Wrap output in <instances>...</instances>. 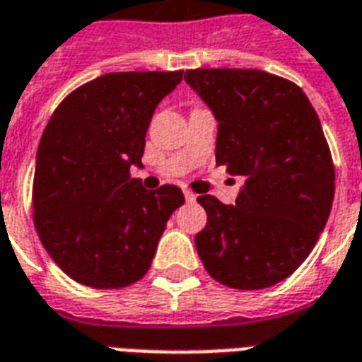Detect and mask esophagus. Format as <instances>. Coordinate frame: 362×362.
Listing matches in <instances>:
<instances>
[{
  "label": "esophagus",
  "mask_w": 362,
  "mask_h": 362,
  "mask_svg": "<svg viewBox=\"0 0 362 362\" xmlns=\"http://www.w3.org/2000/svg\"><path fill=\"white\" fill-rule=\"evenodd\" d=\"M184 197H186V202H188V204L196 202V194H194L192 189H184Z\"/></svg>",
  "instance_id": "obj_1"
}]
</instances>
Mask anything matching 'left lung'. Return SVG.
<instances>
[{"label": "left lung", "mask_w": 362, "mask_h": 362, "mask_svg": "<svg viewBox=\"0 0 362 362\" xmlns=\"http://www.w3.org/2000/svg\"><path fill=\"white\" fill-rule=\"evenodd\" d=\"M184 79L219 122L215 160L243 176L235 205L199 196L207 225L196 248L213 279L256 291L287 279L326 227L335 168L303 89L259 69H188Z\"/></svg>", "instance_id": "1"}]
</instances>
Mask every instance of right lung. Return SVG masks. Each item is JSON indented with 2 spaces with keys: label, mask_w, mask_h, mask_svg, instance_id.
<instances>
[{
  "label": "right lung",
  "mask_w": 362,
  "mask_h": 362,
  "mask_svg": "<svg viewBox=\"0 0 362 362\" xmlns=\"http://www.w3.org/2000/svg\"><path fill=\"white\" fill-rule=\"evenodd\" d=\"M184 71L106 74L71 90L52 114L36 155L33 221L59 269L93 288H122L149 272L184 194L145 189L141 166L157 104Z\"/></svg>",
  "instance_id": "obj_1"
}]
</instances>
